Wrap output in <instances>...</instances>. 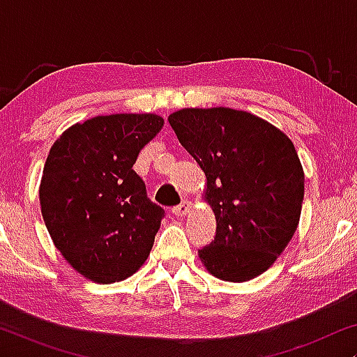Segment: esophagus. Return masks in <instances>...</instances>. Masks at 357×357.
<instances>
[{
	"label": "esophagus",
	"mask_w": 357,
	"mask_h": 357,
	"mask_svg": "<svg viewBox=\"0 0 357 357\" xmlns=\"http://www.w3.org/2000/svg\"><path fill=\"white\" fill-rule=\"evenodd\" d=\"M190 211H192V203H190V202H182V203L178 204V206H175V208L172 209V213H174L177 218L187 216V214H188Z\"/></svg>",
	"instance_id": "1"
}]
</instances>
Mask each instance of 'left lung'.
I'll return each mask as SVG.
<instances>
[{
	"label": "left lung",
	"mask_w": 357,
	"mask_h": 357,
	"mask_svg": "<svg viewBox=\"0 0 357 357\" xmlns=\"http://www.w3.org/2000/svg\"><path fill=\"white\" fill-rule=\"evenodd\" d=\"M169 123L206 175L216 236L198 250L203 266L229 282L260 276L299 226L305 178L294 144L270 121L229 107L182 109Z\"/></svg>",
	"instance_id": "obj_1"
}]
</instances>
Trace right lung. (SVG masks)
<instances>
[{
    "mask_svg": "<svg viewBox=\"0 0 357 357\" xmlns=\"http://www.w3.org/2000/svg\"><path fill=\"white\" fill-rule=\"evenodd\" d=\"M162 126L155 114L99 115L70 126L50 148L42 216L63 258L87 280L123 281L149 257L164 209L146 197L133 164Z\"/></svg>",
    "mask_w": 357,
    "mask_h": 357,
    "instance_id": "right-lung-1",
    "label": "right lung"
}]
</instances>
